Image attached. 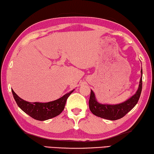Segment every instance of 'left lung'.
<instances>
[{
    "label": "left lung",
    "instance_id": "1",
    "mask_svg": "<svg viewBox=\"0 0 154 154\" xmlns=\"http://www.w3.org/2000/svg\"><path fill=\"white\" fill-rule=\"evenodd\" d=\"M141 77L136 93L123 103L116 105L99 103L97 101L94 92L91 90L89 102H88L91 112L97 116L109 120H116L125 116L136 106L141 95L142 91V69L141 70Z\"/></svg>",
    "mask_w": 154,
    "mask_h": 154
}]
</instances>
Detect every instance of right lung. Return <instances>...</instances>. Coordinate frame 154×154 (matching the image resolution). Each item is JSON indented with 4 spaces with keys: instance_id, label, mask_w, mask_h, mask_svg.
<instances>
[{
    "instance_id": "add662e5",
    "label": "right lung",
    "mask_w": 154,
    "mask_h": 154,
    "mask_svg": "<svg viewBox=\"0 0 154 154\" xmlns=\"http://www.w3.org/2000/svg\"><path fill=\"white\" fill-rule=\"evenodd\" d=\"M74 91V89L61 98L48 103H30L20 98L13 90L12 93L16 103L21 109L35 120L44 121L56 117L61 114L64 109L67 99Z\"/></svg>"
}]
</instances>
